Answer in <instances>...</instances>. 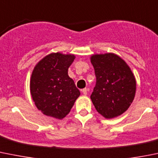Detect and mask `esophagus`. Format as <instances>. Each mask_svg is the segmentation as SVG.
<instances>
[{"label": "esophagus", "instance_id": "34e87169", "mask_svg": "<svg viewBox=\"0 0 158 158\" xmlns=\"http://www.w3.org/2000/svg\"><path fill=\"white\" fill-rule=\"evenodd\" d=\"M82 93H83L84 95H87V93H88V89H87L86 88L82 89Z\"/></svg>", "mask_w": 158, "mask_h": 158}]
</instances>
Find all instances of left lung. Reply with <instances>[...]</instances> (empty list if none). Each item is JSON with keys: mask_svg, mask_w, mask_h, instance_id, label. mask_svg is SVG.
I'll use <instances>...</instances> for the list:
<instances>
[{"mask_svg": "<svg viewBox=\"0 0 158 158\" xmlns=\"http://www.w3.org/2000/svg\"><path fill=\"white\" fill-rule=\"evenodd\" d=\"M96 77L90 98L99 113L111 119L124 113L134 99L136 80L127 64L113 53L91 56Z\"/></svg>", "mask_w": 158, "mask_h": 158, "instance_id": "8db88e82", "label": "left lung"}]
</instances>
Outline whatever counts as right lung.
Here are the masks:
<instances>
[{
	"label": "right lung",
	"instance_id": "1",
	"mask_svg": "<svg viewBox=\"0 0 158 158\" xmlns=\"http://www.w3.org/2000/svg\"><path fill=\"white\" fill-rule=\"evenodd\" d=\"M74 59L73 55L52 53L38 62L32 72L31 94L37 108L46 116L64 118L80 95L68 75Z\"/></svg>",
	"mask_w": 158,
	"mask_h": 158
}]
</instances>
